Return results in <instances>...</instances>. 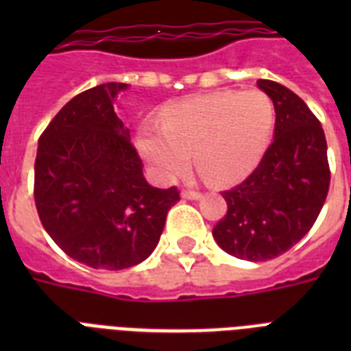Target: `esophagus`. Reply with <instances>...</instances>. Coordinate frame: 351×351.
Instances as JSON below:
<instances>
[{"label": "esophagus", "mask_w": 351, "mask_h": 351, "mask_svg": "<svg viewBox=\"0 0 351 351\" xmlns=\"http://www.w3.org/2000/svg\"><path fill=\"white\" fill-rule=\"evenodd\" d=\"M200 197H202V195L198 191H195V189H184V191H182V198H187V200H198Z\"/></svg>", "instance_id": "1"}]
</instances>
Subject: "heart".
Listing matches in <instances>:
<instances>
[{"instance_id":"b5f03b06","label":"heart","mask_w":351,"mask_h":351,"mask_svg":"<svg viewBox=\"0 0 351 351\" xmlns=\"http://www.w3.org/2000/svg\"><path fill=\"white\" fill-rule=\"evenodd\" d=\"M275 107L262 90H220L173 104L160 125L140 127L136 147L160 180L184 175L195 164L211 184L226 186L250 175L266 153Z\"/></svg>"}]
</instances>
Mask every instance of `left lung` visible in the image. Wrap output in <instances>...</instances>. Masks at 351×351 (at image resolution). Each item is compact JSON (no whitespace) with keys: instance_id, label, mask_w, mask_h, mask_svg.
Wrapping results in <instances>:
<instances>
[{"instance_id":"1","label":"left lung","mask_w":351,"mask_h":351,"mask_svg":"<svg viewBox=\"0 0 351 351\" xmlns=\"http://www.w3.org/2000/svg\"><path fill=\"white\" fill-rule=\"evenodd\" d=\"M256 85L275 107V138L253 173L222 191L228 211L213 228L226 253L251 262L293 247L315 224L330 189L321 121L288 87L271 80Z\"/></svg>"}]
</instances>
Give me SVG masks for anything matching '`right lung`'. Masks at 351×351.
Segmentation results:
<instances>
[{"label": "right lung", "instance_id": "right-lung-1", "mask_svg": "<svg viewBox=\"0 0 351 351\" xmlns=\"http://www.w3.org/2000/svg\"><path fill=\"white\" fill-rule=\"evenodd\" d=\"M127 84L80 93L41 132L34 202L51 239L95 269H127L145 261L180 200L176 186H149L142 158L114 112Z\"/></svg>", "mask_w": 351, "mask_h": 351}]
</instances>
